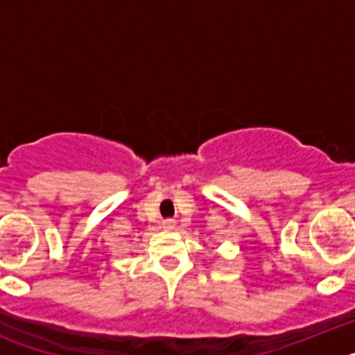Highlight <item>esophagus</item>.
I'll return each instance as SVG.
<instances>
[{
  "mask_svg": "<svg viewBox=\"0 0 355 355\" xmlns=\"http://www.w3.org/2000/svg\"><path fill=\"white\" fill-rule=\"evenodd\" d=\"M174 225H175L174 218H165V220H163V227H165V229H172Z\"/></svg>",
  "mask_w": 355,
  "mask_h": 355,
  "instance_id": "34e87169",
  "label": "esophagus"
}]
</instances>
